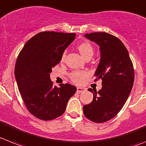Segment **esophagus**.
I'll return each instance as SVG.
<instances>
[{
    "label": "esophagus",
    "mask_w": 146,
    "mask_h": 146,
    "mask_svg": "<svg viewBox=\"0 0 146 146\" xmlns=\"http://www.w3.org/2000/svg\"><path fill=\"white\" fill-rule=\"evenodd\" d=\"M85 91V88H81V87H78L77 88V92L78 93H82Z\"/></svg>",
    "instance_id": "esophagus-1"
}]
</instances>
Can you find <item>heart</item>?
I'll use <instances>...</instances> for the list:
<instances>
[{
  "label": "heart",
  "instance_id": "b5f03b06",
  "mask_svg": "<svg viewBox=\"0 0 146 146\" xmlns=\"http://www.w3.org/2000/svg\"><path fill=\"white\" fill-rule=\"evenodd\" d=\"M78 50L80 53L81 54L84 58H86L88 57H92L94 54V48L92 45L88 42H84L82 43L78 46ZM66 56V52H64L62 54V59L65 58ZM87 76V73L85 72H80V71H76V72H72L71 74V78L74 83L80 84L83 82L84 78Z\"/></svg>",
  "mask_w": 146,
  "mask_h": 146
}]
</instances>
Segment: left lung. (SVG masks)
Returning a JSON list of instances; mask_svg holds the SVG:
<instances>
[{
  "label": "left lung",
  "instance_id": "left-lung-1",
  "mask_svg": "<svg viewBox=\"0 0 146 146\" xmlns=\"http://www.w3.org/2000/svg\"><path fill=\"white\" fill-rule=\"evenodd\" d=\"M100 46V60L94 76L102 79V88L93 93L92 103L83 106L84 115L101 123L114 117L121 110L132 89L134 71L129 52L122 41L106 32L85 34Z\"/></svg>",
  "mask_w": 146,
  "mask_h": 146
}]
</instances>
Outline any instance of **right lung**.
Here are the masks:
<instances>
[{"instance_id": "add662e5", "label": "right lung", "mask_w": 146, "mask_h": 146, "mask_svg": "<svg viewBox=\"0 0 146 146\" xmlns=\"http://www.w3.org/2000/svg\"><path fill=\"white\" fill-rule=\"evenodd\" d=\"M75 33L40 32L27 41L15 67L18 90L29 111L42 120L55 119L64 113L77 88L71 84L53 86L52 69L60 63Z\"/></svg>"}]
</instances>
